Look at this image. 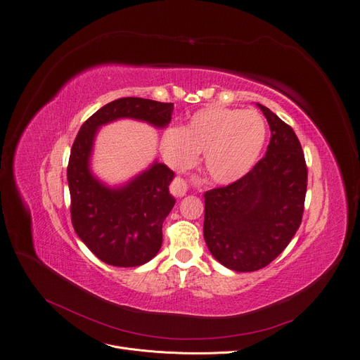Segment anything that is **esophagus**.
Here are the masks:
<instances>
[{
  "mask_svg": "<svg viewBox=\"0 0 360 360\" xmlns=\"http://www.w3.org/2000/svg\"><path fill=\"white\" fill-rule=\"evenodd\" d=\"M190 184L198 185L200 181H198V178H195V176L191 179V182L184 179V178H175L174 182H172V185H170V193L174 194L175 197H184L186 193H188V190H190Z\"/></svg>",
  "mask_w": 360,
  "mask_h": 360,
  "instance_id": "1",
  "label": "esophagus"
}]
</instances>
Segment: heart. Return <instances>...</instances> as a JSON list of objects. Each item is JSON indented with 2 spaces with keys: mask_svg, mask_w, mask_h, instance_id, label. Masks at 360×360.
<instances>
[{
  "mask_svg": "<svg viewBox=\"0 0 360 360\" xmlns=\"http://www.w3.org/2000/svg\"><path fill=\"white\" fill-rule=\"evenodd\" d=\"M268 127L255 110L212 105L195 112L184 128L170 127L162 134L160 148L176 169H188L205 153L207 174L229 184L250 172L264 147Z\"/></svg>",
  "mask_w": 360,
  "mask_h": 360,
  "instance_id": "b5f03b06",
  "label": "heart"
}]
</instances>
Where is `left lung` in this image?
I'll return each instance as SVG.
<instances>
[{"instance_id": "8db88e82", "label": "left lung", "mask_w": 360, "mask_h": 360, "mask_svg": "<svg viewBox=\"0 0 360 360\" xmlns=\"http://www.w3.org/2000/svg\"><path fill=\"white\" fill-rule=\"evenodd\" d=\"M257 105L271 128L266 154L238 181L205 194L206 244L219 263L237 272L259 271L284 252L302 224L307 188L299 138Z\"/></svg>"}]
</instances>
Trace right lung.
Masks as SVG:
<instances>
[{"mask_svg": "<svg viewBox=\"0 0 360 360\" xmlns=\"http://www.w3.org/2000/svg\"><path fill=\"white\" fill-rule=\"evenodd\" d=\"M172 112L174 103L138 97L115 100L84 122L72 146L68 165L72 224L91 252L112 266H139L158 255L163 222L175 206V198L169 194L175 174L154 162L127 185L108 188L89 170L94 136L101 124L120 117L163 128Z\"/></svg>", "mask_w": 360, "mask_h": 360, "instance_id": "1", "label": "right lung"}]
</instances>
